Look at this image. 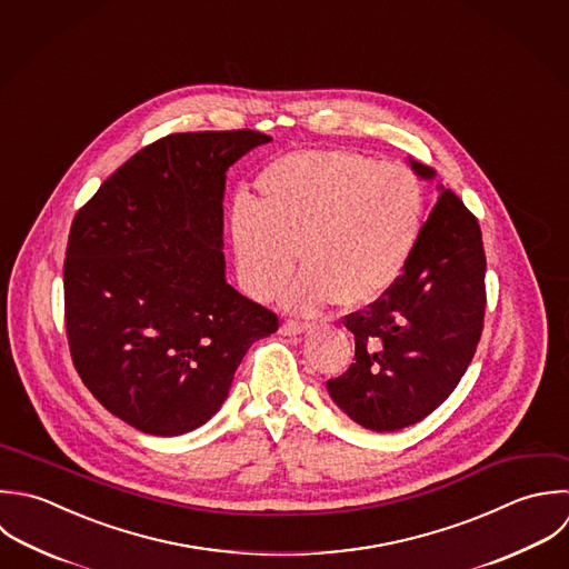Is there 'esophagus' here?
I'll use <instances>...</instances> for the list:
<instances>
[{
	"mask_svg": "<svg viewBox=\"0 0 569 569\" xmlns=\"http://www.w3.org/2000/svg\"><path fill=\"white\" fill-rule=\"evenodd\" d=\"M308 330V326L306 323H299V321H286L281 328H279V332L283 335V337H295V335H303Z\"/></svg>",
	"mask_w": 569,
	"mask_h": 569,
	"instance_id": "obj_1",
	"label": "esophagus"
}]
</instances>
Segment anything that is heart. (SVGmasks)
I'll list each match as a JSON object with an SVG mask.
<instances>
[{
	"label": "heart",
	"instance_id": "1",
	"mask_svg": "<svg viewBox=\"0 0 569 569\" xmlns=\"http://www.w3.org/2000/svg\"><path fill=\"white\" fill-rule=\"evenodd\" d=\"M261 203L239 194L228 234L237 281L257 301L308 266L286 306L315 312L379 301L403 274L426 223L423 186L399 163L350 150L295 152L259 177Z\"/></svg>",
	"mask_w": 569,
	"mask_h": 569
}]
</instances>
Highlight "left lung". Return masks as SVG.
<instances>
[{
    "instance_id": "1",
    "label": "left lung",
    "mask_w": 569,
    "mask_h": 569,
    "mask_svg": "<svg viewBox=\"0 0 569 569\" xmlns=\"http://www.w3.org/2000/svg\"><path fill=\"white\" fill-rule=\"evenodd\" d=\"M417 177L435 168L408 157ZM399 281L346 317L355 363L328 381L335 406L372 432H397L437 410L466 375L483 330L486 252L479 221L443 183Z\"/></svg>"
}]
</instances>
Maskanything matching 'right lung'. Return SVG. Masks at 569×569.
Instances as JSON below:
<instances>
[{"mask_svg":"<svg viewBox=\"0 0 569 569\" xmlns=\"http://www.w3.org/2000/svg\"><path fill=\"white\" fill-rule=\"evenodd\" d=\"M272 141L254 130L168 134L117 168L74 214L63 263L72 363L139 432L177 437L228 399L277 315L226 281V172Z\"/></svg>","mask_w":569,"mask_h":569,"instance_id":"obj_1","label":"right lung"}]
</instances>
